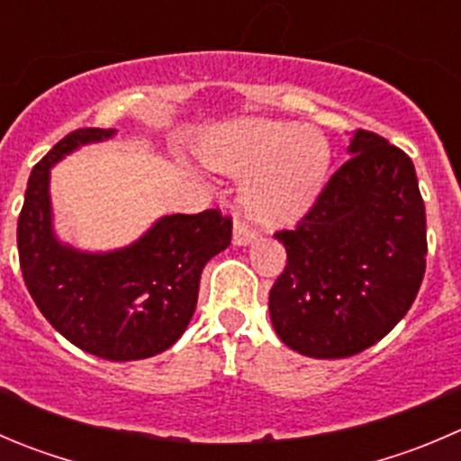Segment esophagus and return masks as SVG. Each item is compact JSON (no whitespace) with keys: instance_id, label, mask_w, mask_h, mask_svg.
I'll list each match as a JSON object with an SVG mask.
<instances>
[{"instance_id":"obj_1","label":"esophagus","mask_w":461,"mask_h":461,"mask_svg":"<svg viewBox=\"0 0 461 461\" xmlns=\"http://www.w3.org/2000/svg\"><path fill=\"white\" fill-rule=\"evenodd\" d=\"M257 239V230L254 227H249L248 222L239 221L234 225V245H248L252 243V240Z\"/></svg>"}]
</instances>
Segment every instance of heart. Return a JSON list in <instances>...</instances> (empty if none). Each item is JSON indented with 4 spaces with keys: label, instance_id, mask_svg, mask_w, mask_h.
I'll return each mask as SVG.
<instances>
[{
    "label": "heart",
    "instance_id": "obj_1",
    "mask_svg": "<svg viewBox=\"0 0 461 461\" xmlns=\"http://www.w3.org/2000/svg\"><path fill=\"white\" fill-rule=\"evenodd\" d=\"M209 167L249 176L243 200L267 222L297 221L320 195L330 164L324 137L299 123L245 119L212 132L203 146Z\"/></svg>",
    "mask_w": 461,
    "mask_h": 461
}]
</instances>
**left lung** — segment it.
<instances>
[{
  "mask_svg": "<svg viewBox=\"0 0 461 461\" xmlns=\"http://www.w3.org/2000/svg\"><path fill=\"white\" fill-rule=\"evenodd\" d=\"M351 158L294 230L276 231L285 267L270 290L281 342L311 358H349L385 338L426 275V207L414 164L356 131Z\"/></svg>",
  "mask_w": 461,
  "mask_h": 461,
  "instance_id": "8db88e82",
  "label": "left lung"
}]
</instances>
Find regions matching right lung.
<instances>
[{
  "mask_svg": "<svg viewBox=\"0 0 461 461\" xmlns=\"http://www.w3.org/2000/svg\"><path fill=\"white\" fill-rule=\"evenodd\" d=\"M117 131L78 128L33 167L17 221L24 284L49 324L105 360H141L167 351L194 317L203 267L231 243L221 209L164 216L137 243L105 254L62 245L51 227L49 168L83 144Z\"/></svg>",
  "mask_w": 461,
  "mask_h": 461,
  "instance_id": "right-lung-1",
  "label": "right lung"
}]
</instances>
